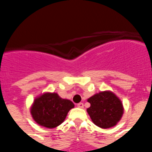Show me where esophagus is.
Instances as JSON below:
<instances>
[{
  "label": "esophagus",
  "mask_w": 152,
  "mask_h": 152,
  "mask_svg": "<svg viewBox=\"0 0 152 152\" xmlns=\"http://www.w3.org/2000/svg\"><path fill=\"white\" fill-rule=\"evenodd\" d=\"M77 107H80V108H83V107H84V103H83V102H80V103L77 104Z\"/></svg>",
  "instance_id": "1"
}]
</instances>
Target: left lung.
I'll list each match as a JSON object with an SVG mask.
<instances>
[{
	"label": "left lung",
	"instance_id": "1",
	"mask_svg": "<svg viewBox=\"0 0 152 152\" xmlns=\"http://www.w3.org/2000/svg\"><path fill=\"white\" fill-rule=\"evenodd\" d=\"M90 107L87 109L94 124L102 129L115 126L124 112L123 104L111 91L96 94L88 99Z\"/></svg>",
	"mask_w": 152,
	"mask_h": 152
}]
</instances>
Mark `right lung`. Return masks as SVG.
Listing matches in <instances>:
<instances>
[{"mask_svg":"<svg viewBox=\"0 0 152 152\" xmlns=\"http://www.w3.org/2000/svg\"><path fill=\"white\" fill-rule=\"evenodd\" d=\"M74 104L60 98L56 93H45L35 99L31 107L34 121L44 127L52 129L63 123Z\"/></svg>","mask_w":152,"mask_h":152,"instance_id":"right-lung-1","label":"right lung"}]
</instances>
